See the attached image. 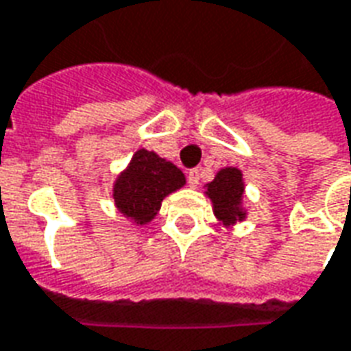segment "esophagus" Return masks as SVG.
<instances>
[{"label":"esophagus","instance_id":"34e87169","mask_svg":"<svg viewBox=\"0 0 351 351\" xmlns=\"http://www.w3.org/2000/svg\"><path fill=\"white\" fill-rule=\"evenodd\" d=\"M199 178H201L199 169H190V171H188V184H190L191 188H195V186H197Z\"/></svg>","mask_w":351,"mask_h":351}]
</instances>
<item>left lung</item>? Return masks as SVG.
Wrapping results in <instances>:
<instances>
[{
	"label": "left lung",
	"instance_id": "8db88e82",
	"mask_svg": "<svg viewBox=\"0 0 351 351\" xmlns=\"http://www.w3.org/2000/svg\"><path fill=\"white\" fill-rule=\"evenodd\" d=\"M208 197L213 199L214 213L226 226L243 220L244 214L241 210L244 186L243 175L239 169H221L213 182L208 184Z\"/></svg>",
	"mask_w": 351,
	"mask_h": 351
}]
</instances>
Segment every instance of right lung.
I'll return each mask as SVG.
<instances>
[{"label":"right lung","mask_w":351,"mask_h":351,"mask_svg":"<svg viewBox=\"0 0 351 351\" xmlns=\"http://www.w3.org/2000/svg\"><path fill=\"white\" fill-rule=\"evenodd\" d=\"M184 182L182 171L173 163L158 154L138 150L130 169L116 180L114 203L125 218L143 226L158 214L163 197L182 188Z\"/></svg>","instance_id":"1"}]
</instances>
